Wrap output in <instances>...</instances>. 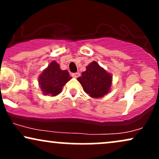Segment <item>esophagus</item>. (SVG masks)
<instances>
[{
  "instance_id": "esophagus-1",
  "label": "esophagus",
  "mask_w": 159,
  "mask_h": 159,
  "mask_svg": "<svg viewBox=\"0 0 159 159\" xmlns=\"http://www.w3.org/2000/svg\"><path fill=\"white\" fill-rule=\"evenodd\" d=\"M72 76L74 78H78V76H80L79 72H75V73H72Z\"/></svg>"
}]
</instances>
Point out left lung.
Segmentation results:
<instances>
[{
    "label": "left lung",
    "instance_id": "8db88e82",
    "mask_svg": "<svg viewBox=\"0 0 159 159\" xmlns=\"http://www.w3.org/2000/svg\"><path fill=\"white\" fill-rule=\"evenodd\" d=\"M85 72L81 73L78 81L84 90L92 98H101L110 91L112 76L93 61L87 66Z\"/></svg>",
    "mask_w": 159,
    "mask_h": 159
}]
</instances>
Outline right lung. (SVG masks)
I'll use <instances>...</instances> for the list:
<instances>
[{"label":"right lung","mask_w":159,"mask_h":159,"mask_svg":"<svg viewBox=\"0 0 159 159\" xmlns=\"http://www.w3.org/2000/svg\"><path fill=\"white\" fill-rule=\"evenodd\" d=\"M71 78L68 71L62 70L56 61H52L39 75V84L45 95L55 96Z\"/></svg>","instance_id":"1"}]
</instances>
